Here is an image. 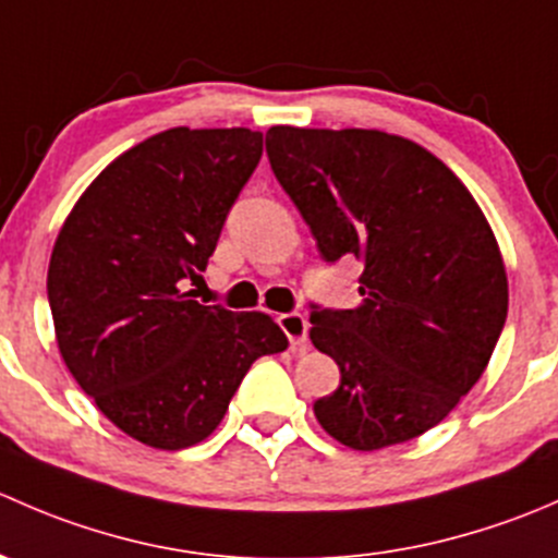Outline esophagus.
I'll use <instances>...</instances> for the list:
<instances>
[{
    "instance_id": "34e87169",
    "label": "esophagus",
    "mask_w": 558,
    "mask_h": 558,
    "mask_svg": "<svg viewBox=\"0 0 558 558\" xmlns=\"http://www.w3.org/2000/svg\"><path fill=\"white\" fill-rule=\"evenodd\" d=\"M278 324L280 329L286 331V337H289V342L294 348H305L307 345V329H311V324H307V318L302 313H283L278 315Z\"/></svg>"
}]
</instances>
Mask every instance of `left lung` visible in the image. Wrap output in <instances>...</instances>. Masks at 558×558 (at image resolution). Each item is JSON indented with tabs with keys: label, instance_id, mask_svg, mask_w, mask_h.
<instances>
[{
	"label": "left lung",
	"instance_id": "8db88e82",
	"mask_svg": "<svg viewBox=\"0 0 558 558\" xmlns=\"http://www.w3.org/2000/svg\"><path fill=\"white\" fill-rule=\"evenodd\" d=\"M267 156L324 262L364 264L362 305H313V345L340 367L315 418L353 451L424 435L477 384L508 318L486 216L437 156L378 129L272 126Z\"/></svg>",
	"mask_w": 558,
	"mask_h": 558
}]
</instances>
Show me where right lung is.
<instances>
[{
    "label": "right lung",
    "instance_id": "obj_1",
    "mask_svg": "<svg viewBox=\"0 0 558 558\" xmlns=\"http://www.w3.org/2000/svg\"><path fill=\"white\" fill-rule=\"evenodd\" d=\"M262 145L251 129L154 134L99 172L56 238L48 302L61 359L150 448L213 435L251 364L289 348L269 315L183 291L205 272Z\"/></svg>",
    "mask_w": 558,
    "mask_h": 558
}]
</instances>
